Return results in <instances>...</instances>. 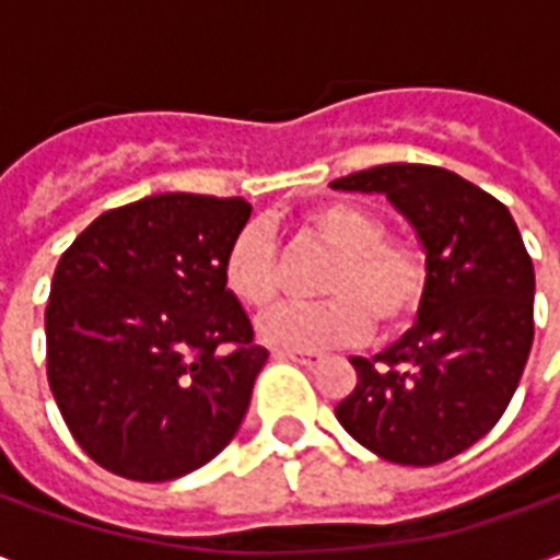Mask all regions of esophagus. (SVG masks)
<instances>
[{
  "mask_svg": "<svg viewBox=\"0 0 560 560\" xmlns=\"http://www.w3.org/2000/svg\"><path fill=\"white\" fill-rule=\"evenodd\" d=\"M276 360H291V363H300L305 369H312V365L320 363V357L317 353H303V351H276Z\"/></svg>",
  "mask_w": 560,
  "mask_h": 560,
  "instance_id": "34e87169",
  "label": "esophagus"
}]
</instances>
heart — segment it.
I'll return each mask as SVG.
<instances>
[{
  "label": "heart",
  "mask_w": 560,
  "mask_h": 560,
  "mask_svg": "<svg viewBox=\"0 0 560 560\" xmlns=\"http://www.w3.org/2000/svg\"><path fill=\"white\" fill-rule=\"evenodd\" d=\"M300 231L332 252L320 303L276 305L260 320V339L279 351H327L365 336L401 329L420 312L429 267L417 245L387 236V221L348 200L305 209ZM221 281L252 312L276 300V245L264 221H245L221 255Z\"/></svg>",
  "instance_id": "b5f03b06"
}]
</instances>
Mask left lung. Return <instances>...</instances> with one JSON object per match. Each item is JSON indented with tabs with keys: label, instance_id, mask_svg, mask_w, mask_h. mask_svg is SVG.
I'll list each match as a JSON object with an SVG mask.
<instances>
[{
	"label": "left lung",
	"instance_id": "8db88e82",
	"mask_svg": "<svg viewBox=\"0 0 560 560\" xmlns=\"http://www.w3.org/2000/svg\"><path fill=\"white\" fill-rule=\"evenodd\" d=\"M332 188L384 195L429 267L413 327L372 360L336 405L353 441L396 465H438L501 420L534 341V267L510 209L458 173L381 164Z\"/></svg>",
	"mask_w": 560,
	"mask_h": 560
}]
</instances>
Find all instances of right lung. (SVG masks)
<instances>
[{"label": "right lung", "mask_w": 560, "mask_h": 560, "mask_svg": "<svg viewBox=\"0 0 560 560\" xmlns=\"http://www.w3.org/2000/svg\"><path fill=\"white\" fill-rule=\"evenodd\" d=\"M248 215L243 197L152 195L98 215L59 257L47 381L102 468L176 480L240 432L269 357L221 281V255Z\"/></svg>", "instance_id": "1"}]
</instances>
